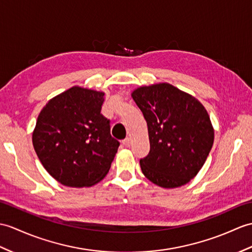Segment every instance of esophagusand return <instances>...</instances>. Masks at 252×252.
<instances>
[{
	"label": "esophagus",
	"mask_w": 252,
	"mask_h": 252,
	"mask_svg": "<svg viewBox=\"0 0 252 252\" xmlns=\"http://www.w3.org/2000/svg\"><path fill=\"white\" fill-rule=\"evenodd\" d=\"M122 144H124L125 147H130V145H131V139L128 138V137H126V139L122 140Z\"/></svg>",
	"instance_id": "esophagus-1"
}]
</instances>
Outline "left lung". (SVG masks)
<instances>
[{"instance_id":"left-lung-1","label":"left lung","mask_w":252,"mask_h":252,"mask_svg":"<svg viewBox=\"0 0 252 252\" xmlns=\"http://www.w3.org/2000/svg\"><path fill=\"white\" fill-rule=\"evenodd\" d=\"M132 97L148 126L150 150L139 161L143 174L162 188L189 183L214 144L206 109L195 97L166 83L137 88Z\"/></svg>"}]
</instances>
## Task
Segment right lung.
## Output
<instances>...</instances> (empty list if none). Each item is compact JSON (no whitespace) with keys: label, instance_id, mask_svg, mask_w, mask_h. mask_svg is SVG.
<instances>
[{"label":"right lung","instance_id":"obj_1","mask_svg":"<svg viewBox=\"0 0 252 252\" xmlns=\"http://www.w3.org/2000/svg\"><path fill=\"white\" fill-rule=\"evenodd\" d=\"M104 93L73 87L46 104L32 142L52 177L67 187H90L109 171L120 143L101 114Z\"/></svg>","mask_w":252,"mask_h":252}]
</instances>
